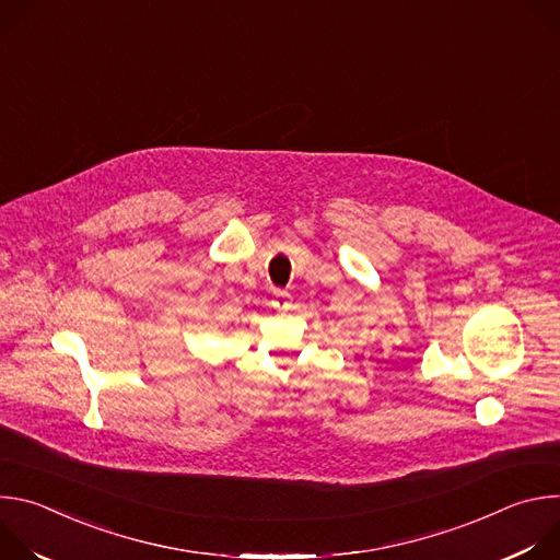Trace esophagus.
I'll use <instances>...</instances> for the list:
<instances>
[{"label": "esophagus", "mask_w": 560, "mask_h": 560, "mask_svg": "<svg viewBox=\"0 0 560 560\" xmlns=\"http://www.w3.org/2000/svg\"><path fill=\"white\" fill-rule=\"evenodd\" d=\"M272 305H275L277 310H288V307H290V292H285V290H275V301H272Z\"/></svg>", "instance_id": "1"}]
</instances>
